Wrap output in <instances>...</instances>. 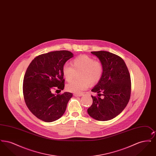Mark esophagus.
<instances>
[{
  "label": "esophagus",
  "mask_w": 156,
  "mask_h": 156,
  "mask_svg": "<svg viewBox=\"0 0 156 156\" xmlns=\"http://www.w3.org/2000/svg\"><path fill=\"white\" fill-rule=\"evenodd\" d=\"M74 97H81L83 95V94H74Z\"/></svg>",
  "instance_id": "esophagus-1"
}]
</instances>
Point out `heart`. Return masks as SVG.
Returning a JSON list of instances; mask_svg holds the SVG:
<instances>
[{"label": "heart", "instance_id": "1", "mask_svg": "<svg viewBox=\"0 0 156 156\" xmlns=\"http://www.w3.org/2000/svg\"><path fill=\"white\" fill-rule=\"evenodd\" d=\"M71 66L64 64L62 73L67 81H71L75 73H79L80 81H73L67 84V89L71 92L80 94L88 88L89 83L95 84L102 76L103 68L101 64L87 55H81L71 62Z\"/></svg>", "mask_w": 156, "mask_h": 156}]
</instances>
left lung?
I'll use <instances>...</instances> for the list:
<instances>
[{"label":"left lung","instance_id":"left-lung-1","mask_svg":"<svg viewBox=\"0 0 156 156\" xmlns=\"http://www.w3.org/2000/svg\"><path fill=\"white\" fill-rule=\"evenodd\" d=\"M91 53L99 59L103 71L100 80L91 90L97 92L98 97L91 96L93 103L87 112L97 120H109L123 111L129 101V72L123 59L116 54L105 51Z\"/></svg>","mask_w":156,"mask_h":156}]
</instances>
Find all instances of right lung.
Returning a JSON list of instances; mask_svg holds the SVG:
<instances>
[{"instance_id": "obj_1", "label": "right lung", "mask_w": 156, "mask_h": 156, "mask_svg": "<svg viewBox=\"0 0 156 156\" xmlns=\"http://www.w3.org/2000/svg\"><path fill=\"white\" fill-rule=\"evenodd\" d=\"M74 54L66 50L55 51L36 57L24 75L23 92L30 112L45 122L59 119L66 110L72 93L52 94L53 87L63 90L64 80L62 68Z\"/></svg>"}]
</instances>
